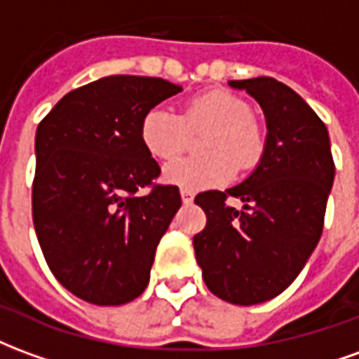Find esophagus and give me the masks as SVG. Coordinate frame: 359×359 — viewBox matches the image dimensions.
I'll return each instance as SVG.
<instances>
[{"label": "esophagus", "mask_w": 359, "mask_h": 359, "mask_svg": "<svg viewBox=\"0 0 359 359\" xmlns=\"http://www.w3.org/2000/svg\"><path fill=\"white\" fill-rule=\"evenodd\" d=\"M180 198H182V202L184 203H192L194 202V192H192V190H184V188H182V190H180Z\"/></svg>", "instance_id": "esophagus-1"}]
</instances>
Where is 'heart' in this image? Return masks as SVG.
Returning a JSON list of instances; mask_svg holds the SVG:
<instances>
[{"label": "heart", "instance_id": "1", "mask_svg": "<svg viewBox=\"0 0 359 359\" xmlns=\"http://www.w3.org/2000/svg\"><path fill=\"white\" fill-rule=\"evenodd\" d=\"M208 133L202 140L205 156L180 157L165 165L163 179L184 190L219 187L233 179L236 167L252 169L262 159L265 136L252 117V107L223 90L192 97L179 115L169 105H156L144 115L140 138L157 159H171L187 149L190 134Z\"/></svg>", "mask_w": 359, "mask_h": 359}]
</instances>
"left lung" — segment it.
<instances>
[{
  "label": "left lung",
  "mask_w": 359,
  "mask_h": 359,
  "mask_svg": "<svg viewBox=\"0 0 359 359\" xmlns=\"http://www.w3.org/2000/svg\"><path fill=\"white\" fill-rule=\"evenodd\" d=\"M229 86L246 90L264 109L265 149L241 184L196 196L208 223L194 252L211 292L254 306L286 290L308 264L323 233L334 163L327 126L292 88L269 76ZM226 197H238L243 210Z\"/></svg>",
  "instance_id": "1"
}]
</instances>
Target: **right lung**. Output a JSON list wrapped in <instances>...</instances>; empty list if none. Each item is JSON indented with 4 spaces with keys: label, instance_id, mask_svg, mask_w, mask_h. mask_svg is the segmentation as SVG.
Instances as JSON below:
<instances>
[{
    "label": "right lung",
    "instance_id": "right-lung-1",
    "mask_svg": "<svg viewBox=\"0 0 359 359\" xmlns=\"http://www.w3.org/2000/svg\"><path fill=\"white\" fill-rule=\"evenodd\" d=\"M182 86L115 74L69 92L36 130L32 219L43 257L69 292L121 306L149 283L156 248L180 208L177 187H154L159 165L140 125Z\"/></svg>",
    "mask_w": 359,
    "mask_h": 359
}]
</instances>
